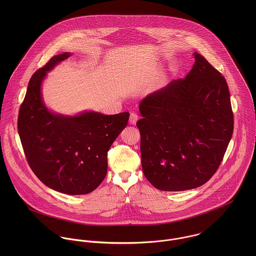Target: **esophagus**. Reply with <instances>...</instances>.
<instances>
[{
	"mask_svg": "<svg viewBox=\"0 0 256 256\" xmlns=\"http://www.w3.org/2000/svg\"><path fill=\"white\" fill-rule=\"evenodd\" d=\"M138 119H139V116H138V114L136 112H132L130 114V123L131 124H136Z\"/></svg>",
	"mask_w": 256,
	"mask_h": 256,
	"instance_id": "obj_1",
	"label": "esophagus"
}]
</instances>
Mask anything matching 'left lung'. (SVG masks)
Listing matches in <instances>:
<instances>
[{
    "label": "left lung",
    "instance_id": "left-lung-1",
    "mask_svg": "<svg viewBox=\"0 0 256 256\" xmlns=\"http://www.w3.org/2000/svg\"><path fill=\"white\" fill-rule=\"evenodd\" d=\"M184 78L148 94L139 106L142 168L164 191L207 182L217 172L234 131L226 78L202 55Z\"/></svg>",
    "mask_w": 256,
    "mask_h": 256
}]
</instances>
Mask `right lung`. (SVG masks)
<instances>
[{"instance_id":"1","label":"right lung","mask_w":256,"mask_h":256,"mask_svg":"<svg viewBox=\"0 0 256 256\" xmlns=\"http://www.w3.org/2000/svg\"><path fill=\"white\" fill-rule=\"evenodd\" d=\"M53 56L30 78L20 108L18 130L28 162L37 178L56 191L82 195L94 191L108 172V152L127 126L129 112L104 115L88 111L76 116L52 113L41 96L48 71L69 58Z\"/></svg>"}]
</instances>
